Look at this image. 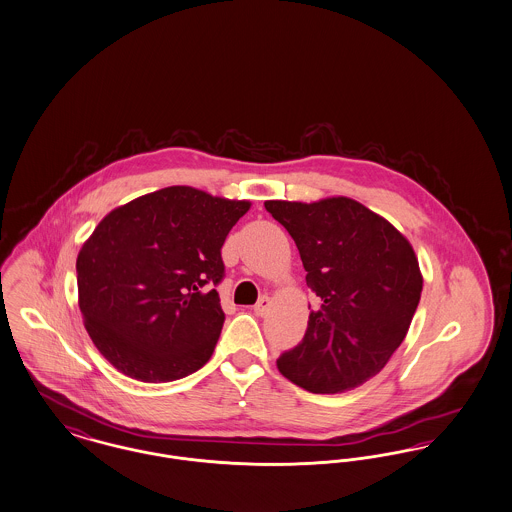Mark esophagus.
<instances>
[{"label": "esophagus", "mask_w": 512, "mask_h": 512, "mask_svg": "<svg viewBox=\"0 0 512 512\" xmlns=\"http://www.w3.org/2000/svg\"><path fill=\"white\" fill-rule=\"evenodd\" d=\"M269 306H271V300H269V296L264 295L254 304V312H256L258 316H266Z\"/></svg>", "instance_id": "obj_1"}]
</instances>
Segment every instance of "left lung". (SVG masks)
I'll use <instances>...</instances> for the list:
<instances>
[{"mask_svg": "<svg viewBox=\"0 0 512 512\" xmlns=\"http://www.w3.org/2000/svg\"><path fill=\"white\" fill-rule=\"evenodd\" d=\"M264 206L293 237L306 285L322 300L302 341L277 358L279 372L318 395L366 383L399 349L418 308L422 273L412 246L345 196Z\"/></svg>", "mask_w": 512, "mask_h": 512, "instance_id": "8db88e82", "label": "left lung"}]
</instances>
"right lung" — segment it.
<instances>
[{"label": "right lung", "mask_w": 512, "mask_h": 512, "mask_svg": "<svg viewBox=\"0 0 512 512\" xmlns=\"http://www.w3.org/2000/svg\"><path fill=\"white\" fill-rule=\"evenodd\" d=\"M250 202L192 187L144 194L100 221L77 258L90 339L119 372L146 383L200 370L225 314L221 246Z\"/></svg>", "instance_id": "1"}]
</instances>
